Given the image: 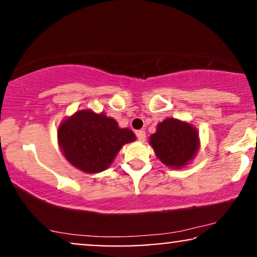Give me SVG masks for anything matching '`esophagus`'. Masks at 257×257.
<instances>
[{
	"mask_svg": "<svg viewBox=\"0 0 257 257\" xmlns=\"http://www.w3.org/2000/svg\"><path fill=\"white\" fill-rule=\"evenodd\" d=\"M137 138H138L139 141H141V143H144V141H145V139H146V133H145V131H138V132H137Z\"/></svg>",
	"mask_w": 257,
	"mask_h": 257,
	"instance_id": "esophagus-1",
	"label": "esophagus"
}]
</instances>
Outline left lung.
I'll return each mask as SVG.
<instances>
[{"mask_svg": "<svg viewBox=\"0 0 257 257\" xmlns=\"http://www.w3.org/2000/svg\"><path fill=\"white\" fill-rule=\"evenodd\" d=\"M150 144L164 166L181 169L198 151V132L190 123L167 118L159 123L157 132L150 137Z\"/></svg>", "mask_w": 257, "mask_h": 257, "instance_id": "obj_1", "label": "left lung"}]
</instances>
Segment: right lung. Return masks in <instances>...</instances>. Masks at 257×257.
Listing matches in <instances>:
<instances>
[{
	"instance_id": "1",
	"label": "right lung",
	"mask_w": 257,
	"mask_h": 257,
	"mask_svg": "<svg viewBox=\"0 0 257 257\" xmlns=\"http://www.w3.org/2000/svg\"><path fill=\"white\" fill-rule=\"evenodd\" d=\"M128 128L105 113L77 111L58 128V143L65 158L82 172L95 174L111 166L124 144L135 140Z\"/></svg>"
}]
</instances>
